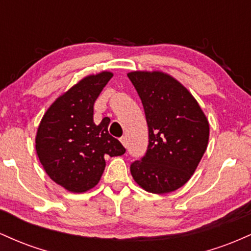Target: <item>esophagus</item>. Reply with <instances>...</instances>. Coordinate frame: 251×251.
Wrapping results in <instances>:
<instances>
[{"label":"esophagus","instance_id":"1","mask_svg":"<svg viewBox=\"0 0 251 251\" xmlns=\"http://www.w3.org/2000/svg\"><path fill=\"white\" fill-rule=\"evenodd\" d=\"M120 142H122V144L125 148H127V138L126 137H122L120 138Z\"/></svg>","mask_w":251,"mask_h":251}]
</instances>
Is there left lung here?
Returning a JSON list of instances; mask_svg holds the SVG:
<instances>
[{
	"mask_svg": "<svg viewBox=\"0 0 251 251\" xmlns=\"http://www.w3.org/2000/svg\"><path fill=\"white\" fill-rule=\"evenodd\" d=\"M127 76L149 126L148 151L131 164L132 177L152 194L176 191L191 178L208 148V119L189 89L170 74L134 71Z\"/></svg>",
	"mask_w": 251,
	"mask_h": 251,
	"instance_id": "left-lung-1",
	"label": "left lung"
}]
</instances>
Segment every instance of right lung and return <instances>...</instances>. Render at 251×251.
<instances>
[{"instance_id":"1","label":"right lung","mask_w":251,"mask_h":251,"mask_svg":"<svg viewBox=\"0 0 251 251\" xmlns=\"http://www.w3.org/2000/svg\"><path fill=\"white\" fill-rule=\"evenodd\" d=\"M113 73L91 74L61 94L43 114L37 127L35 149L51 180L74 194L99 183L106 157L125 153V148L108 133V118L97 125L93 106Z\"/></svg>"}]
</instances>
